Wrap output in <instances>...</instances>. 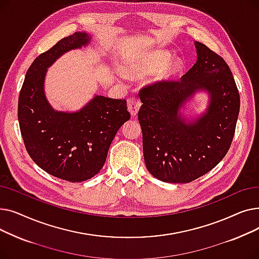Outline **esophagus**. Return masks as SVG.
<instances>
[{
	"label": "esophagus",
	"mask_w": 259,
	"mask_h": 259,
	"mask_svg": "<svg viewBox=\"0 0 259 259\" xmlns=\"http://www.w3.org/2000/svg\"><path fill=\"white\" fill-rule=\"evenodd\" d=\"M127 106H128V110L130 112V114L132 116H135L138 114L139 110H140V107H141V102L138 99H129L127 102Z\"/></svg>",
	"instance_id": "34e87169"
}]
</instances>
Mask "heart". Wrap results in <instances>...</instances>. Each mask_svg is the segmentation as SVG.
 I'll use <instances>...</instances> for the list:
<instances>
[{
    "label": "heart",
    "instance_id": "1",
    "mask_svg": "<svg viewBox=\"0 0 259 259\" xmlns=\"http://www.w3.org/2000/svg\"><path fill=\"white\" fill-rule=\"evenodd\" d=\"M171 59L172 56L167 51L155 50L146 52L140 59L128 61L124 66V73L130 77H141L159 71L155 79L158 81H167L178 75L183 68L181 60L173 61L169 64Z\"/></svg>",
    "mask_w": 259,
    "mask_h": 259
}]
</instances>
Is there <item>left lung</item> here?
<instances>
[{
  "label": "left lung",
  "mask_w": 259,
  "mask_h": 259,
  "mask_svg": "<svg viewBox=\"0 0 259 259\" xmlns=\"http://www.w3.org/2000/svg\"><path fill=\"white\" fill-rule=\"evenodd\" d=\"M197 61L180 81H159L141 89L139 120L145 164L155 179L192 182L212 170L232 143L240 99L223 58L194 43ZM209 97L206 110L188 119L181 109L197 92Z\"/></svg>",
  "instance_id": "8db88e82"
}]
</instances>
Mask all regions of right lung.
Instances as JSON below:
<instances>
[{"label": "right lung", "mask_w": 259, "mask_h": 259, "mask_svg": "<svg viewBox=\"0 0 259 259\" xmlns=\"http://www.w3.org/2000/svg\"><path fill=\"white\" fill-rule=\"evenodd\" d=\"M91 35L75 32L39 54L27 70L18 118L27 152L47 173L68 182L92 179L103 168L117 130L130 119L125 100L95 94L75 112L54 110L46 99L48 68L64 53L87 46Z\"/></svg>", "instance_id": "add662e5"}]
</instances>
